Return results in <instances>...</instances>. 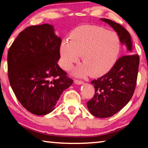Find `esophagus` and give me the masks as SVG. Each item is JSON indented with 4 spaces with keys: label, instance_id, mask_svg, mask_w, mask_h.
Here are the masks:
<instances>
[{
    "label": "esophagus",
    "instance_id": "34e87169",
    "mask_svg": "<svg viewBox=\"0 0 148 148\" xmlns=\"http://www.w3.org/2000/svg\"><path fill=\"white\" fill-rule=\"evenodd\" d=\"M74 83L77 84V85H82V84H84V82L82 81H79V80H75Z\"/></svg>",
    "mask_w": 148,
    "mask_h": 148
}]
</instances>
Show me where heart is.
Here are the masks:
<instances>
[{"label": "heart", "mask_w": 148, "mask_h": 148, "mask_svg": "<svg viewBox=\"0 0 148 148\" xmlns=\"http://www.w3.org/2000/svg\"><path fill=\"white\" fill-rule=\"evenodd\" d=\"M70 40L63 39L60 45V65L69 70L81 59L83 64L75 69L76 76L90 74L97 78L111 70L118 60L121 45L115 32L94 25H82L70 34Z\"/></svg>", "instance_id": "obj_1"}]
</instances>
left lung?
I'll return each instance as SVG.
<instances>
[{"label":"left lung","instance_id":"1","mask_svg":"<svg viewBox=\"0 0 148 148\" xmlns=\"http://www.w3.org/2000/svg\"><path fill=\"white\" fill-rule=\"evenodd\" d=\"M116 32L121 43L132 54V41L129 32L121 24L106 18H101ZM138 55H129L119 58L113 68L104 76L91 82L95 95L87 103L88 110L98 118H108L126 105L134 92L139 67Z\"/></svg>","mask_w":148,"mask_h":148}]
</instances>
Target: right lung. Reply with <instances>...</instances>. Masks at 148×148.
<instances>
[{
  "instance_id": "obj_1",
  "label": "right lung",
  "mask_w": 148,
  "mask_h": 148,
  "mask_svg": "<svg viewBox=\"0 0 148 148\" xmlns=\"http://www.w3.org/2000/svg\"><path fill=\"white\" fill-rule=\"evenodd\" d=\"M61 39L49 23L21 32L8 53V78L23 107L36 115L52 112L73 83L57 64Z\"/></svg>"
}]
</instances>
